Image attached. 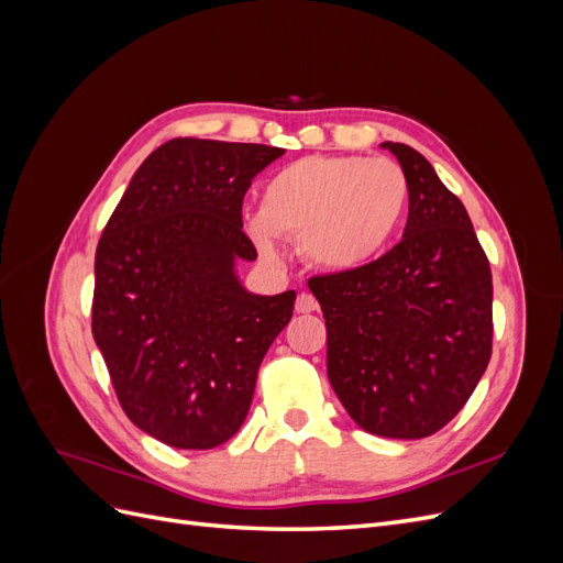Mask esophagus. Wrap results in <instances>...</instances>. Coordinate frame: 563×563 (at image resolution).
Listing matches in <instances>:
<instances>
[{
    "label": "esophagus",
    "mask_w": 563,
    "mask_h": 563,
    "mask_svg": "<svg viewBox=\"0 0 563 563\" xmlns=\"http://www.w3.org/2000/svg\"><path fill=\"white\" fill-rule=\"evenodd\" d=\"M317 308H319V302H317L314 296H310V294H300L298 296V300H296V312L298 314H310Z\"/></svg>",
    "instance_id": "34e87169"
}]
</instances>
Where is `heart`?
I'll use <instances>...</instances> for the list:
<instances>
[{"label": "heart", "mask_w": 563, "mask_h": 563, "mask_svg": "<svg viewBox=\"0 0 563 563\" xmlns=\"http://www.w3.org/2000/svg\"><path fill=\"white\" fill-rule=\"evenodd\" d=\"M406 207L408 180L395 162L305 157L265 183L249 232L265 255L286 236L300 242L310 265L343 275L378 258Z\"/></svg>", "instance_id": "obj_1"}]
</instances>
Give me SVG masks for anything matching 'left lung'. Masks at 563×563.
<instances>
[{
  "label": "left lung",
  "mask_w": 563,
  "mask_h": 563,
  "mask_svg": "<svg viewBox=\"0 0 563 563\" xmlns=\"http://www.w3.org/2000/svg\"><path fill=\"white\" fill-rule=\"evenodd\" d=\"M408 180L401 242L354 272L310 279L327 319V373L362 430L389 439L439 432L490 360L493 282L472 220L432 164L383 143Z\"/></svg>",
  "instance_id": "left-lung-1"
}]
</instances>
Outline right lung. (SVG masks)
Instances as JSON below:
<instances>
[{
	"label": "right lung",
	"mask_w": 563,
	"mask_h": 563,
	"mask_svg": "<svg viewBox=\"0 0 563 563\" xmlns=\"http://www.w3.org/2000/svg\"><path fill=\"white\" fill-rule=\"evenodd\" d=\"M282 147L174 139L133 174L96 249L91 331L135 428L216 449L242 428L296 291L258 296L236 261L258 253L242 201Z\"/></svg>",
	"instance_id": "add662e5"
}]
</instances>
